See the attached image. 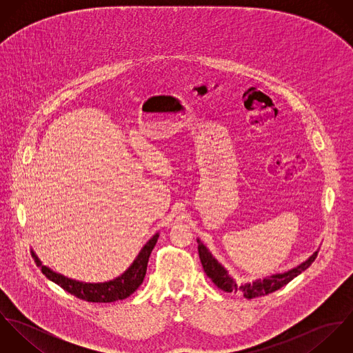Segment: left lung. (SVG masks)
<instances>
[{
	"label": "left lung",
	"instance_id": "obj_1",
	"mask_svg": "<svg viewBox=\"0 0 353 353\" xmlns=\"http://www.w3.org/2000/svg\"><path fill=\"white\" fill-rule=\"evenodd\" d=\"M199 242V254L201 259L202 268L206 273V276L217 285L220 290L225 292H242L245 298L248 299H254L259 296L269 295L281 287L287 285L291 280H294L296 276H299L302 272H304L316 258L318 252H314L307 261H304L299 266L284 272V273H277L269 277H265L263 280H255L254 283H246L242 285H238L235 280L228 274V272L221 266V263L217 262V259L210 254V252L202 245L200 241Z\"/></svg>",
	"mask_w": 353,
	"mask_h": 353
}]
</instances>
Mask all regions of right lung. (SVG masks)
<instances>
[{"instance_id": "add662e5", "label": "right lung", "mask_w": 353, "mask_h": 353, "mask_svg": "<svg viewBox=\"0 0 353 353\" xmlns=\"http://www.w3.org/2000/svg\"><path fill=\"white\" fill-rule=\"evenodd\" d=\"M157 238H159V234H154L152 236L125 273H122L119 277L105 281V283H83V281H76V280L68 279L59 273L52 272L50 268L42 265V262L39 261V258L34 252H32V256H34L37 265L41 266L42 273L52 283L58 284L61 288H63L66 292H69L70 295H73L81 301H85V302H117V301H122V299H126L128 296H130L143 284L145 273H147L148 259H150L152 250L157 242Z\"/></svg>"}]
</instances>
